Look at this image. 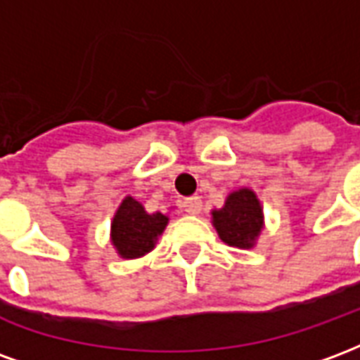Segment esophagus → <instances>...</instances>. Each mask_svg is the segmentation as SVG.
I'll return each mask as SVG.
<instances>
[{
  "instance_id": "esophagus-1",
  "label": "esophagus",
  "mask_w": 360,
  "mask_h": 360,
  "mask_svg": "<svg viewBox=\"0 0 360 360\" xmlns=\"http://www.w3.org/2000/svg\"><path fill=\"white\" fill-rule=\"evenodd\" d=\"M183 208H185L187 214H200V210H202V200H200V196H188V198H185Z\"/></svg>"
}]
</instances>
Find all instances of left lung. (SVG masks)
Returning <instances> with one entry per match:
<instances>
[{
  "label": "left lung",
  "mask_w": 360,
  "mask_h": 360,
  "mask_svg": "<svg viewBox=\"0 0 360 360\" xmlns=\"http://www.w3.org/2000/svg\"><path fill=\"white\" fill-rule=\"evenodd\" d=\"M212 216L219 239L239 249H250L262 229V208L257 195L249 188L231 193L226 206Z\"/></svg>",
  "instance_id": "left-lung-1"
}]
</instances>
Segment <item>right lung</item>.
Wrapping results in <instances>:
<instances>
[{"label": "right lung", "instance_id": "add662e5", "mask_svg": "<svg viewBox=\"0 0 360 360\" xmlns=\"http://www.w3.org/2000/svg\"><path fill=\"white\" fill-rule=\"evenodd\" d=\"M167 226L164 214H146L141 202L127 196L111 224L113 245L123 258H139L154 249L158 235Z\"/></svg>", "mask_w": 360, "mask_h": 360}]
</instances>
